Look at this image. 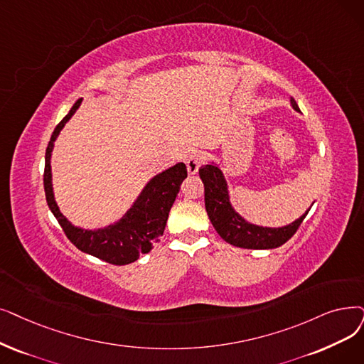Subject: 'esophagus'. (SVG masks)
<instances>
[{"label":"esophagus","instance_id":"obj_1","mask_svg":"<svg viewBox=\"0 0 364 364\" xmlns=\"http://www.w3.org/2000/svg\"><path fill=\"white\" fill-rule=\"evenodd\" d=\"M202 164H203V156L200 153H193V154L188 156L187 161H186V166H187L188 173H191V176H195Z\"/></svg>","mask_w":364,"mask_h":364}]
</instances>
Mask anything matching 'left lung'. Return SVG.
Masks as SVG:
<instances>
[{
    "label": "left lung",
    "instance_id": "1",
    "mask_svg": "<svg viewBox=\"0 0 364 364\" xmlns=\"http://www.w3.org/2000/svg\"><path fill=\"white\" fill-rule=\"evenodd\" d=\"M291 107L300 112L296 101L290 100ZM199 177L205 188V208L217 233L230 245L250 250H269L286 244L299 229L308 211L300 215L293 223L282 228H263L248 223L236 213L229 199L228 183L223 172L215 165H203L199 168Z\"/></svg>",
    "mask_w": 364,
    "mask_h": 364
}]
</instances>
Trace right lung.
I'll return each instance as SVG.
<instances>
[{
    "mask_svg": "<svg viewBox=\"0 0 364 364\" xmlns=\"http://www.w3.org/2000/svg\"><path fill=\"white\" fill-rule=\"evenodd\" d=\"M80 104L82 100H78L70 109V113L59 122L50 136L49 146H47L43 178L46 200L58 223L64 229L67 238L78 250L107 263L117 266L128 264L135 262L141 255H147L153 245L161 241L169 210L180 192L181 183L187 177V169L183 162H178L177 165L154 176L146 184L132 207L114 225L95 230L71 225L67 217L60 213L55 200L50 159L59 132L73 117Z\"/></svg>",
    "mask_w": 364,
    "mask_h": 364,
    "instance_id": "add662e5",
    "label": "right lung"
}]
</instances>
